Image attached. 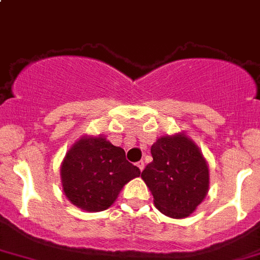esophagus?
Masks as SVG:
<instances>
[{
    "label": "esophagus",
    "instance_id": "obj_1",
    "mask_svg": "<svg viewBox=\"0 0 260 260\" xmlns=\"http://www.w3.org/2000/svg\"><path fill=\"white\" fill-rule=\"evenodd\" d=\"M136 165H137V167L140 168V171H142V170H144V167H145V163H144V160H140V162H137V163H136Z\"/></svg>",
    "mask_w": 260,
    "mask_h": 260
}]
</instances>
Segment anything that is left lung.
<instances>
[{
  "label": "left lung",
  "instance_id": "obj_1",
  "mask_svg": "<svg viewBox=\"0 0 260 260\" xmlns=\"http://www.w3.org/2000/svg\"><path fill=\"white\" fill-rule=\"evenodd\" d=\"M153 162L141 177L166 216L184 219L202 203L210 186L207 160L200 147L184 132L159 137L151 146Z\"/></svg>",
  "mask_w": 260,
  "mask_h": 260
}]
</instances>
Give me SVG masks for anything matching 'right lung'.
<instances>
[{
    "mask_svg": "<svg viewBox=\"0 0 260 260\" xmlns=\"http://www.w3.org/2000/svg\"><path fill=\"white\" fill-rule=\"evenodd\" d=\"M141 171L125 159L121 147L105 136H81L60 165L63 193L74 206L88 212L107 210L123 186Z\"/></svg>",
    "mask_w": 260,
    "mask_h": 260,
    "instance_id": "right-lung-1",
    "label": "right lung"
}]
</instances>
